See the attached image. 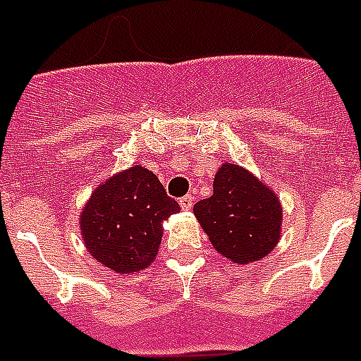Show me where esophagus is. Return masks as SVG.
Masks as SVG:
<instances>
[{"label":"esophagus","mask_w":361,"mask_h":361,"mask_svg":"<svg viewBox=\"0 0 361 361\" xmlns=\"http://www.w3.org/2000/svg\"><path fill=\"white\" fill-rule=\"evenodd\" d=\"M192 202H195V197H192V195H185L183 198H180V208L181 209H191Z\"/></svg>","instance_id":"34e87169"}]
</instances>
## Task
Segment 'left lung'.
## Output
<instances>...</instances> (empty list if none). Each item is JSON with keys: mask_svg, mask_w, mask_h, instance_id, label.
Segmentation results:
<instances>
[{"mask_svg": "<svg viewBox=\"0 0 361 361\" xmlns=\"http://www.w3.org/2000/svg\"><path fill=\"white\" fill-rule=\"evenodd\" d=\"M192 212L215 251L232 262H257L279 243V198L238 164L225 163L217 170L214 195L195 204Z\"/></svg>", "mask_w": 361, "mask_h": 361, "instance_id": "8db88e82", "label": "left lung"}]
</instances>
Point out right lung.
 <instances>
[{
    "instance_id": "obj_1",
    "label": "right lung",
    "mask_w": 361,
    "mask_h": 361,
    "mask_svg": "<svg viewBox=\"0 0 361 361\" xmlns=\"http://www.w3.org/2000/svg\"><path fill=\"white\" fill-rule=\"evenodd\" d=\"M180 212L152 170L135 164L93 191L80 215L87 251L118 274H135L155 260L163 223Z\"/></svg>"
}]
</instances>
